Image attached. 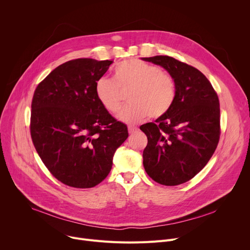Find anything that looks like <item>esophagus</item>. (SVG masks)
I'll return each mask as SVG.
<instances>
[{
	"label": "esophagus",
	"mask_w": 250,
	"mask_h": 250,
	"mask_svg": "<svg viewBox=\"0 0 250 250\" xmlns=\"http://www.w3.org/2000/svg\"><path fill=\"white\" fill-rule=\"evenodd\" d=\"M136 130H138V128H137L136 126H132V125L128 126V132H129V133H133V132H135Z\"/></svg>",
	"instance_id": "esophagus-1"
}]
</instances>
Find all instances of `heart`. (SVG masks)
<instances>
[{
	"label": "heart",
	"instance_id": "heart-1",
	"mask_svg": "<svg viewBox=\"0 0 250 250\" xmlns=\"http://www.w3.org/2000/svg\"><path fill=\"white\" fill-rule=\"evenodd\" d=\"M130 102L120 113L119 119L136 124L148 116L157 119L171 109L176 97L173 78L158 66L139 59H128L118 64L113 80L102 77L95 84V94L104 108L116 114L123 104L122 91H127Z\"/></svg>",
	"mask_w": 250,
	"mask_h": 250
}]
</instances>
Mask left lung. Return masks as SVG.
<instances>
[{"instance_id":"left-lung-1","label":"left lung","mask_w":250,"mask_h":250,"mask_svg":"<svg viewBox=\"0 0 250 250\" xmlns=\"http://www.w3.org/2000/svg\"><path fill=\"white\" fill-rule=\"evenodd\" d=\"M141 59L164 68L176 87L168 113L140 126L148 140L142 153L144 166L155 182L180 185L206 166L218 146L219 98L207 77L193 66L165 55Z\"/></svg>"}]
</instances>
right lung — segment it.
Instances as JSON below:
<instances>
[{"instance_id": "right-lung-1", "label": "right lung", "mask_w": 250, "mask_h": 250, "mask_svg": "<svg viewBox=\"0 0 250 250\" xmlns=\"http://www.w3.org/2000/svg\"><path fill=\"white\" fill-rule=\"evenodd\" d=\"M113 60L79 58L56 67L39 84L31 103L35 149L57 180L92 188L110 173L116 150L128 136L98 101L95 84Z\"/></svg>"}]
</instances>
